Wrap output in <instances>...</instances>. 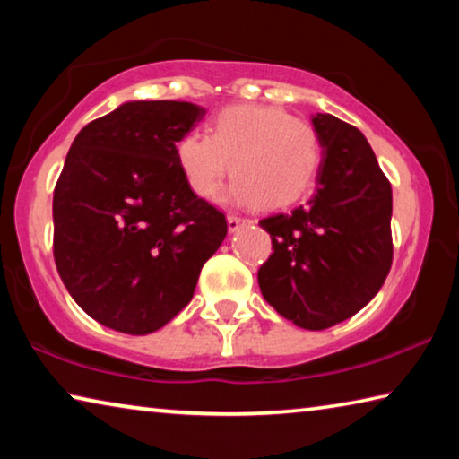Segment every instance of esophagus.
I'll return each instance as SVG.
<instances>
[{
	"mask_svg": "<svg viewBox=\"0 0 459 459\" xmlns=\"http://www.w3.org/2000/svg\"><path fill=\"white\" fill-rule=\"evenodd\" d=\"M227 222H229V230L235 232V230H238V229L243 227V224L248 222V221H247V219H240V216H237V214H229Z\"/></svg>",
	"mask_w": 459,
	"mask_h": 459,
	"instance_id": "34e87169",
	"label": "esophagus"
}]
</instances>
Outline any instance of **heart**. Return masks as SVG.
Segmentation results:
<instances>
[{
  "instance_id": "obj_1",
  "label": "heart",
  "mask_w": 459,
  "mask_h": 459,
  "mask_svg": "<svg viewBox=\"0 0 459 459\" xmlns=\"http://www.w3.org/2000/svg\"><path fill=\"white\" fill-rule=\"evenodd\" d=\"M176 158L198 196L219 190L232 161V194L275 208L291 204L312 184L322 143L307 121L281 107L230 105L216 113L212 134L188 131L176 145Z\"/></svg>"
}]
</instances>
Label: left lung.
Wrapping results in <instances>:
<instances>
[{"mask_svg":"<svg viewBox=\"0 0 459 459\" xmlns=\"http://www.w3.org/2000/svg\"><path fill=\"white\" fill-rule=\"evenodd\" d=\"M312 123L324 150L317 188L291 212L259 221L273 253L257 277L277 314L325 330L360 312L391 271L393 190L359 129L328 113Z\"/></svg>","mask_w":459,"mask_h":459,"instance_id":"1","label":"left lung"}]
</instances>
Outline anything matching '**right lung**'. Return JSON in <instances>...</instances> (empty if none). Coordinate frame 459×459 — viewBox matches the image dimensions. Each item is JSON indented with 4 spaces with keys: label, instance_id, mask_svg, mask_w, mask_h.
Wrapping results in <instances>:
<instances>
[{
    "label": "right lung",
    "instance_id": "1",
    "mask_svg": "<svg viewBox=\"0 0 459 459\" xmlns=\"http://www.w3.org/2000/svg\"><path fill=\"white\" fill-rule=\"evenodd\" d=\"M204 117L182 100H131L74 137L54 186V261L92 320L131 336L190 304L227 219L196 196L176 143Z\"/></svg>",
    "mask_w": 459,
    "mask_h": 459
}]
</instances>
